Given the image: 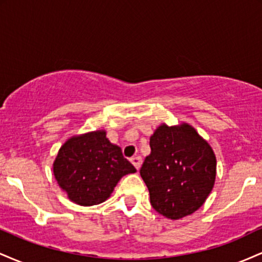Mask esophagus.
<instances>
[{
    "label": "esophagus",
    "instance_id": "1",
    "mask_svg": "<svg viewBox=\"0 0 262 262\" xmlns=\"http://www.w3.org/2000/svg\"><path fill=\"white\" fill-rule=\"evenodd\" d=\"M130 161H132V164H133L135 166V169H137V170L140 169V166H141V158H140V156H134V158L130 159Z\"/></svg>",
    "mask_w": 262,
    "mask_h": 262
}]
</instances>
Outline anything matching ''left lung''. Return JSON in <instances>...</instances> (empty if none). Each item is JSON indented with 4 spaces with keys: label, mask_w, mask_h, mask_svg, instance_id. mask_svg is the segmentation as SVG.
<instances>
[{
    "label": "left lung",
    "mask_w": 262,
    "mask_h": 262,
    "mask_svg": "<svg viewBox=\"0 0 262 262\" xmlns=\"http://www.w3.org/2000/svg\"><path fill=\"white\" fill-rule=\"evenodd\" d=\"M151 152L140 167L156 212L170 219L192 214L215 180V155L191 125L162 124L150 138Z\"/></svg>",
    "instance_id": "1"
}]
</instances>
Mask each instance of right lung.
<instances>
[{"instance_id":"right-lung-1","label":"right lung","mask_w":262,"mask_h":262,"mask_svg":"<svg viewBox=\"0 0 262 262\" xmlns=\"http://www.w3.org/2000/svg\"><path fill=\"white\" fill-rule=\"evenodd\" d=\"M135 167L119 146L98 130L69 139L54 161V175L69 198L80 206L104 202L119 180Z\"/></svg>"}]
</instances>
